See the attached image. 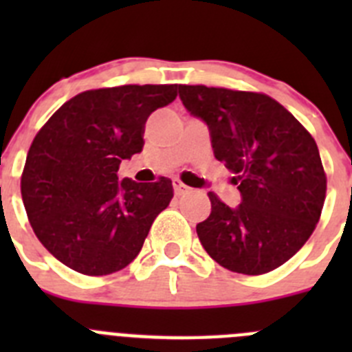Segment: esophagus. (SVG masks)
<instances>
[{
	"mask_svg": "<svg viewBox=\"0 0 352 352\" xmlns=\"http://www.w3.org/2000/svg\"><path fill=\"white\" fill-rule=\"evenodd\" d=\"M173 186H174V194H176V195H183V194H186V192L190 190V186H186L185 183H182L179 179H174Z\"/></svg>",
	"mask_w": 352,
	"mask_h": 352,
	"instance_id": "obj_1",
	"label": "esophagus"
}]
</instances>
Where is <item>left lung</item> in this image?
Instances as JSON below:
<instances>
[{
  "label": "left lung",
  "mask_w": 352,
  "mask_h": 352,
  "mask_svg": "<svg viewBox=\"0 0 352 352\" xmlns=\"http://www.w3.org/2000/svg\"><path fill=\"white\" fill-rule=\"evenodd\" d=\"M192 116L210 129L214 158L234 174L241 203L213 192L197 223L201 245L220 266L263 275L291 259L310 238L326 197L316 141L284 105L263 93L178 86Z\"/></svg>",
  "instance_id": "1"
}]
</instances>
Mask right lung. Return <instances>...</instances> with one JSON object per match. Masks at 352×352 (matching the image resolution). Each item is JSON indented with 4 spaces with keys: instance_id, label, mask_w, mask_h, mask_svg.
Segmentation results:
<instances>
[{
    "instance_id": "obj_1",
    "label": "right lung",
    "mask_w": 352,
    "mask_h": 352,
    "mask_svg": "<svg viewBox=\"0 0 352 352\" xmlns=\"http://www.w3.org/2000/svg\"><path fill=\"white\" fill-rule=\"evenodd\" d=\"M176 84L89 89L65 102L28 151L21 194L40 243L82 275L120 272L141 252L173 199V182L118 179L141 153L149 114L176 98Z\"/></svg>"
}]
</instances>
